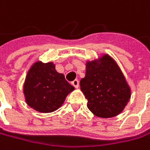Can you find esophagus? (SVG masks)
Here are the masks:
<instances>
[{
  "label": "esophagus",
  "instance_id": "1",
  "mask_svg": "<svg viewBox=\"0 0 150 150\" xmlns=\"http://www.w3.org/2000/svg\"><path fill=\"white\" fill-rule=\"evenodd\" d=\"M72 85L76 88V89H78L79 88V81L78 80H74L72 82Z\"/></svg>",
  "mask_w": 150,
  "mask_h": 150
}]
</instances>
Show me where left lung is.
Instances as JSON below:
<instances>
[{
  "instance_id": "left-lung-1",
  "label": "left lung",
  "mask_w": 150,
  "mask_h": 150,
  "mask_svg": "<svg viewBox=\"0 0 150 150\" xmlns=\"http://www.w3.org/2000/svg\"><path fill=\"white\" fill-rule=\"evenodd\" d=\"M81 91L87 107L97 117L108 119L120 114L131 98V88L116 60L107 53L86 60Z\"/></svg>"
}]
</instances>
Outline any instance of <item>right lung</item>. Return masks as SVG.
<instances>
[{"mask_svg":"<svg viewBox=\"0 0 150 150\" xmlns=\"http://www.w3.org/2000/svg\"><path fill=\"white\" fill-rule=\"evenodd\" d=\"M74 90V87L65 80L64 74L56 71L52 61H35L30 67L23 85L26 104L42 113L58 110Z\"/></svg>","mask_w":150,"mask_h":150,"instance_id":"obj_1","label":"right lung"}]
</instances>
